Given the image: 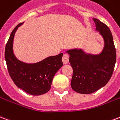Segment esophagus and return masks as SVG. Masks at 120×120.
Wrapping results in <instances>:
<instances>
[{"instance_id": "obj_1", "label": "esophagus", "mask_w": 120, "mask_h": 120, "mask_svg": "<svg viewBox=\"0 0 120 120\" xmlns=\"http://www.w3.org/2000/svg\"><path fill=\"white\" fill-rule=\"evenodd\" d=\"M62 62L64 64H67L69 63V56L67 54H64L63 55Z\"/></svg>"}]
</instances>
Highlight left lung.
Returning <instances> with one entry per match:
<instances>
[{
    "label": "left lung",
    "instance_id": "8db88e82",
    "mask_svg": "<svg viewBox=\"0 0 120 120\" xmlns=\"http://www.w3.org/2000/svg\"><path fill=\"white\" fill-rule=\"evenodd\" d=\"M95 30L104 41L102 51L98 54L87 53L82 49L66 51L73 73L71 86L79 94H89L103 88L112 77L116 60V49L109 28L99 19L93 18Z\"/></svg>",
    "mask_w": 120,
    "mask_h": 120
}]
</instances>
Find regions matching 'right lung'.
Masks as SVG:
<instances>
[{
  "label": "right lung",
  "mask_w": 120,
  "mask_h": 120,
  "mask_svg": "<svg viewBox=\"0 0 120 120\" xmlns=\"http://www.w3.org/2000/svg\"><path fill=\"white\" fill-rule=\"evenodd\" d=\"M23 23L17 25L11 32L5 48V60L13 82L19 88L32 95H40L51 89L54 75L63 66L62 53L45 58L36 63L19 60L13 52V40L17 30Z\"/></svg>",
  "instance_id": "obj_1"
}]
</instances>
